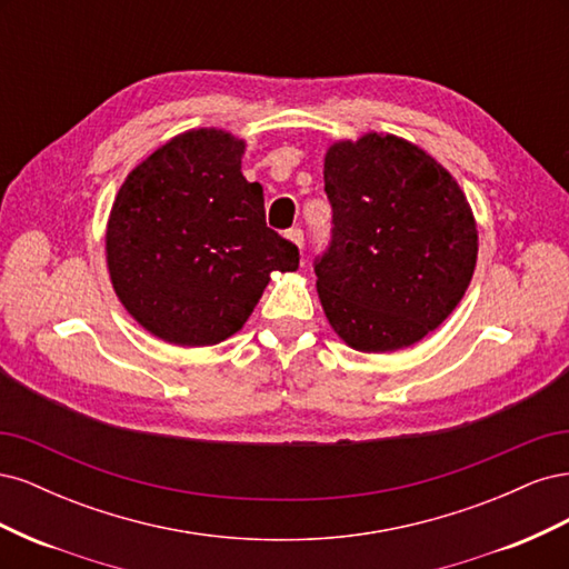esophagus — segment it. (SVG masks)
I'll return each mask as SVG.
<instances>
[{"label": "esophagus", "mask_w": 569, "mask_h": 569, "mask_svg": "<svg viewBox=\"0 0 569 569\" xmlns=\"http://www.w3.org/2000/svg\"><path fill=\"white\" fill-rule=\"evenodd\" d=\"M287 239H289V242H295L299 249L303 247V232H301L299 228H291V230H287Z\"/></svg>", "instance_id": "obj_1"}]
</instances>
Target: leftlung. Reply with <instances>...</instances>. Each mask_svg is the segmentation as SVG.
I'll return each mask as SVG.
<instances>
[{"mask_svg": "<svg viewBox=\"0 0 569 569\" xmlns=\"http://www.w3.org/2000/svg\"><path fill=\"white\" fill-rule=\"evenodd\" d=\"M325 192L335 228L316 284L332 330L366 353L437 330L477 263V222L449 170L401 137L368 132L327 149Z\"/></svg>", "mask_w": 569, "mask_h": 569, "instance_id": "left-lung-1", "label": "left lung"}]
</instances>
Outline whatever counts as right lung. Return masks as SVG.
Here are the masks:
<instances>
[{"mask_svg": "<svg viewBox=\"0 0 569 569\" xmlns=\"http://www.w3.org/2000/svg\"><path fill=\"white\" fill-rule=\"evenodd\" d=\"M244 140L187 130L120 184L107 226L116 297L147 332L213 347L239 332L299 249L266 226L263 187L242 176Z\"/></svg>", "mask_w": 569, "mask_h": 569, "instance_id": "add662e5", "label": "right lung"}]
</instances>
